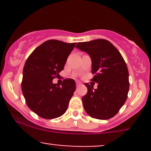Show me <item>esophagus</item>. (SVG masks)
Returning a JSON list of instances; mask_svg holds the SVG:
<instances>
[{"label": "esophagus", "instance_id": "1", "mask_svg": "<svg viewBox=\"0 0 151 151\" xmlns=\"http://www.w3.org/2000/svg\"><path fill=\"white\" fill-rule=\"evenodd\" d=\"M76 85H77V86H80V85H81V83L79 82V81H77V82H76Z\"/></svg>", "mask_w": 151, "mask_h": 151}]
</instances>
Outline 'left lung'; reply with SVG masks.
<instances>
[{
  "mask_svg": "<svg viewBox=\"0 0 151 151\" xmlns=\"http://www.w3.org/2000/svg\"><path fill=\"white\" fill-rule=\"evenodd\" d=\"M76 47L89 55L94 74L91 81L98 83L97 89L84 84L87 93L82 101L86 112L101 120L114 117L126 102L129 89V70L122 55L104 39L78 42Z\"/></svg>",
  "mask_w": 151,
  "mask_h": 151,
  "instance_id": "obj_1",
  "label": "left lung"
}]
</instances>
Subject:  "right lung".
Wrapping results in <instances>:
<instances>
[{
	"label": "right lung",
	"mask_w": 151,
	"mask_h": 151,
	"mask_svg": "<svg viewBox=\"0 0 151 151\" xmlns=\"http://www.w3.org/2000/svg\"><path fill=\"white\" fill-rule=\"evenodd\" d=\"M76 43L50 40L38 46L26 60L22 72V91L27 106L41 118L52 119L65 113L76 89L72 79L62 85L53 84Z\"/></svg>",
	"instance_id": "1"
}]
</instances>
